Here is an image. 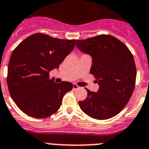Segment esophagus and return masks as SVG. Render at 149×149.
Returning <instances> with one entry per match:
<instances>
[{
  "label": "esophagus",
  "instance_id": "obj_1",
  "mask_svg": "<svg viewBox=\"0 0 149 149\" xmlns=\"http://www.w3.org/2000/svg\"><path fill=\"white\" fill-rule=\"evenodd\" d=\"M79 87H80L79 86H77L76 84H73V89H74V90H77V89H78Z\"/></svg>",
  "mask_w": 149,
  "mask_h": 149
}]
</instances>
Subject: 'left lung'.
Here are the masks:
<instances>
[{"instance_id": "obj_1", "label": "left lung", "mask_w": 149, "mask_h": 149, "mask_svg": "<svg viewBox=\"0 0 149 149\" xmlns=\"http://www.w3.org/2000/svg\"><path fill=\"white\" fill-rule=\"evenodd\" d=\"M82 53L92 57L90 73L100 87L97 92L86 89L87 96L78 102L88 116L105 120L115 116L125 107L135 87L136 68L127 47L111 35H98L77 40Z\"/></svg>"}]
</instances>
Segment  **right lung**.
I'll return each instance as SVG.
<instances>
[{"label": "right lung", "mask_w": 149, "mask_h": 149, "mask_svg": "<svg viewBox=\"0 0 149 149\" xmlns=\"http://www.w3.org/2000/svg\"><path fill=\"white\" fill-rule=\"evenodd\" d=\"M75 40H62L41 33L30 35L12 53L8 65L7 86L14 102L26 114L44 118L56 112L62 98L73 85L49 79L50 71L73 50Z\"/></svg>", "instance_id": "1"}]
</instances>
